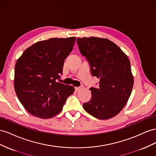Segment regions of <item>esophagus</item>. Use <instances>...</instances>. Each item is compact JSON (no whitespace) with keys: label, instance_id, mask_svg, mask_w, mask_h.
Segmentation results:
<instances>
[{"label":"esophagus","instance_id":"esophagus-1","mask_svg":"<svg viewBox=\"0 0 156 156\" xmlns=\"http://www.w3.org/2000/svg\"><path fill=\"white\" fill-rule=\"evenodd\" d=\"M83 86L82 85V86H81V87H75V90L76 91H79V90H81V89H83Z\"/></svg>","mask_w":156,"mask_h":156}]
</instances>
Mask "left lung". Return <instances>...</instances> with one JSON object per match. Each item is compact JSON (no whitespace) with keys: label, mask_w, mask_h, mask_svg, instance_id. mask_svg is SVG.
<instances>
[{"label":"left lung","mask_w":156,"mask_h":156,"mask_svg":"<svg viewBox=\"0 0 156 156\" xmlns=\"http://www.w3.org/2000/svg\"><path fill=\"white\" fill-rule=\"evenodd\" d=\"M77 43L89 62L92 75L100 80L98 88H90L91 99L83 104V108L97 119H110L125 107L131 94L134 78L130 61L118 46L107 39L78 38Z\"/></svg>","instance_id":"8db88e82"}]
</instances>
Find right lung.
<instances>
[{
    "instance_id": "1",
    "label": "right lung",
    "mask_w": 156,
    "mask_h": 156,
    "mask_svg": "<svg viewBox=\"0 0 156 156\" xmlns=\"http://www.w3.org/2000/svg\"><path fill=\"white\" fill-rule=\"evenodd\" d=\"M76 37L52 38L27 48L16 62L14 88L20 102L33 116L48 119L58 114L73 86L58 82L65 59Z\"/></svg>"
}]
</instances>
